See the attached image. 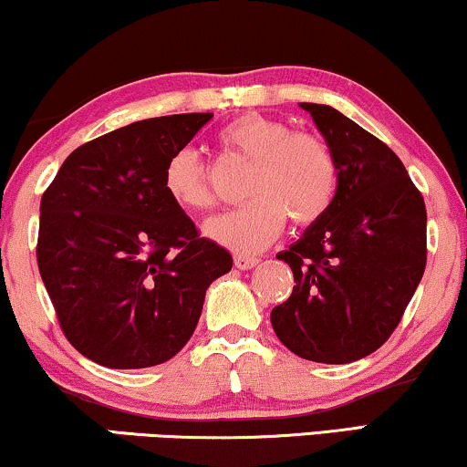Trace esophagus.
I'll return each instance as SVG.
<instances>
[{
	"mask_svg": "<svg viewBox=\"0 0 467 467\" xmlns=\"http://www.w3.org/2000/svg\"><path fill=\"white\" fill-rule=\"evenodd\" d=\"M234 264H235V267H238V270H253V267L259 264V259L257 257H248V254H235Z\"/></svg>",
	"mask_w": 467,
	"mask_h": 467,
	"instance_id": "obj_1",
	"label": "esophagus"
}]
</instances>
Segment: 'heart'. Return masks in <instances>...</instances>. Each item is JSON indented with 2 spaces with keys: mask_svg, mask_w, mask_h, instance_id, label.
<instances>
[{
  "mask_svg": "<svg viewBox=\"0 0 467 467\" xmlns=\"http://www.w3.org/2000/svg\"><path fill=\"white\" fill-rule=\"evenodd\" d=\"M221 144L253 161L246 197L251 202L203 223V234L235 253H259L283 232L286 214L296 225H310L327 213L337 187L334 155L321 138L291 131L265 114H242L221 130ZM163 187L171 202L189 213L214 203L206 168L193 149L170 157Z\"/></svg>",
  "mask_w": 467,
  "mask_h": 467,
  "instance_id": "b5f03b06",
  "label": "heart"
}]
</instances>
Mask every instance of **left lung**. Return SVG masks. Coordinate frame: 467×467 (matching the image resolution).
I'll return each mask as SVG.
<instances>
[{
    "label": "left lung",
    "mask_w": 467,
    "mask_h": 467,
    "mask_svg": "<svg viewBox=\"0 0 467 467\" xmlns=\"http://www.w3.org/2000/svg\"><path fill=\"white\" fill-rule=\"evenodd\" d=\"M299 108L334 155L337 187L327 213L276 254L296 286L270 318L302 359L350 363L387 342L423 278L425 202L379 138L331 106Z\"/></svg>",
    "instance_id": "8db88e82"
}]
</instances>
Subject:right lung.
<instances>
[{
    "instance_id": "obj_1",
    "label": "right lung",
    "mask_w": 467,
    "mask_h": 467,
    "mask_svg": "<svg viewBox=\"0 0 467 467\" xmlns=\"http://www.w3.org/2000/svg\"><path fill=\"white\" fill-rule=\"evenodd\" d=\"M213 112L138 120L82 144L44 191L37 267L69 344L99 366L150 368L193 336L232 254L163 187Z\"/></svg>"
}]
</instances>
